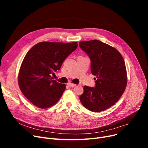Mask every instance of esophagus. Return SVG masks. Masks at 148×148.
Segmentation results:
<instances>
[{
    "mask_svg": "<svg viewBox=\"0 0 148 148\" xmlns=\"http://www.w3.org/2000/svg\"><path fill=\"white\" fill-rule=\"evenodd\" d=\"M67 84H68V86H69L70 88H73V87L76 86V84L71 83H68Z\"/></svg>",
    "mask_w": 148,
    "mask_h": 148,
    "instance_id": "esophagus-1",
    "label": "esophagus"
}]
</instances>
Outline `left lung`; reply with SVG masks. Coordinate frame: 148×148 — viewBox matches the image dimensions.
<instances>
[{"label":"left lung","instance_id":"left-lung-1","mask_svg":"<svg viewBox=\"0 0 148 148\" xmlns=\"http://www.w3.org/2000/svg\"><path fill=\"white\" fill-rule=\"evenodd\" d=\"M79 46L90 58L91 73L97 76L95 87L84 86L80 102L90 111H104L117 102L125 89V62L117 50L100 41H81Z\"/></svg>","mask_w":148,"mask_h":148}]
</instances>
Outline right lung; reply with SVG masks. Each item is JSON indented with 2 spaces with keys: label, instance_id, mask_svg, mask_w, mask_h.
I'll list each match as a JSON object with an SVG mask.
<instances>
[{
  "label": "right lung",
  "instance_id": "1",
  "mask_svg": "<svg viewBox=\"0 0 148 148\" xmlns=\"http://www.w3.org/2000/svg\"><path fill=\"white\" fill-rule=\"evenodd\" d=\"M77 42H41L31 48L23 59L18 74L22 93L34 105L47 108L55 104L65 84L53 80L65 59L77 47Z\"/></svg>",
  "mask_w": 148,
  "mask_h": 148
}]
</instances>
